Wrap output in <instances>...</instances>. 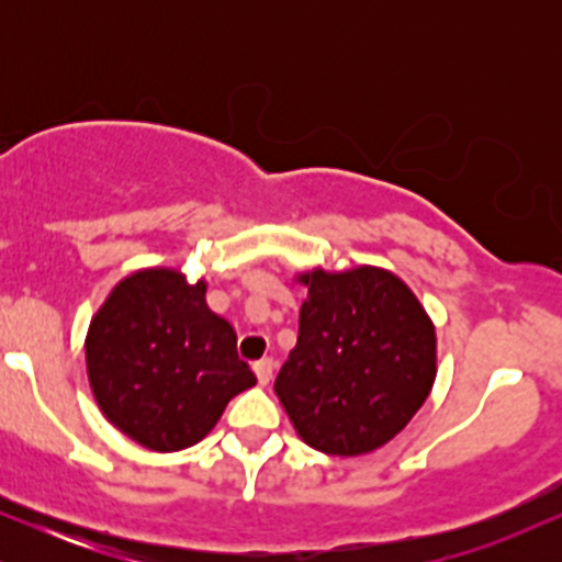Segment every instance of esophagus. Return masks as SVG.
<instances>
[{"label": "esophagus", "mask_w": 562, "mask_h": 562, "mask_svg": "<svg viewBox=\"0 0 562 562\" xmlns=\"http://www.w3.org/2000/svg\"><path fill=\"white\" fill-rule=\"evenodd\" d=\"M254 372L256 378H259L261 385H267L269 380H272V372H274V362L272 359H261V362L254 364Z\"/></svg>", "instance_id": "1"}]
</instances>
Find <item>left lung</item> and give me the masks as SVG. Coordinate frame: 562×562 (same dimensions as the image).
Wrapping results in <instances>:
<instances>
[{"label":"left lung","instance_id":"8db88e82","mask_svg":"<svg viewBox=\"0 0 562 562\" xmlns=\"http://www.w3.org/2000/svg\"><path fill=\"white\" fill-rule=\"evenodd\" d=\"M299 344L274 380L295 434L325 454L357 457L402 434L436 380V327L389 269H308Z\"/></svg>","mask_w":562,"mask_h":562}]
</instances>
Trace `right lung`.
Masks as SVG:
<instances>
[{"instance_id":"right-lung-1","label":"right lung","mask_w":562,"mask_h":562,"mask_svg":"<svg viewBox=\"0 0 562 562\" xmlns=\"http://www.w3.org/2000/svg\"><path fill=\"white\" fill-rule=\"evenodd\" d=\"M205 280L177 269L132 272L89 322L87 375L102 415L153 451H179L214 430L232 396L256 385L237 335L205 303Z\"/></svg>"}]
</instances>
